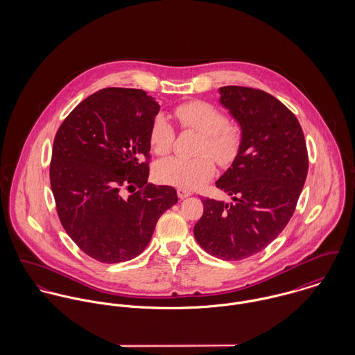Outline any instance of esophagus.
Listing matches in <instances>:
<instances>
[{
  "label": "esophagus",
  "mask_w": 355,
  "mask_h": 355,
  "mask_svg": "<svg viewBox=\"0 0 355 355\" xmlns=\"http://www.w3.org/2000/svg\"><path fill=\"white\" fill-rule=\"evenodd\" d=\"M191 196V193L190 191H187V190H182V189H178V197L180 198V200H184V198H187V197H190Z\"/></svg>",
  "instance_id": "obj_1"
}]
</instances>
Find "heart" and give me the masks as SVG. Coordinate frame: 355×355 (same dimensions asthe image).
<instances>
[{
    "label": "heart",
    "mask_w": 355,
    "mask_h": 355,
    "mask_svg": "<svg viewBox=\"0 0 355 355\" xmlns=\"http://www.w3.org/2000/svg\"><path fill=\"white\" fill-rule=\"evenodd\" d=\"M175 117L183 128L202 134L198 154L211 155L221 166H230L239 155L243 134L242 128L227 121L225 114L214 105L205 101L186 102L175 109ZM175 141V131L164 114H157L150 128V146L157 155L171 152ZM209 155L194 159L169 157L154 166V176L159 183L182 190H194L209 182L216 171Z\"/></svg>",
    "instance_id": "1"
}]
</instances>
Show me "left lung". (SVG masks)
<instances>
[{
  "instance_id": "8db88e82",
  "label": "left lung",
  "mask_w": 355,
  "mask_h": 355,
  "mask_svg": "<svg viewBox=\"0 0 355 355\" xmlns=\"http://www.w3.org/2000/svg\"><path fill=\"white\" fill-rule=\"evenodd\" d=\"M218 94L242 128L243 144L216 182L232 202L202 200L194 236L206 253L236 261L263 250L288 224L309 161L300 121L273 96L242 86L220 87Z\"/></svg>"
}]
</instances>
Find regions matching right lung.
I'll list each match as a JSON object with an SVG mask.
<instances>
[{
	"instance_id": "right-lung-1",
	"label": "right lung",
	"mask_w": 355,
	"mask_h": 355,
	"mask_svg": "<svg viewBox=\"0 0 355 355\" xmlns=\"http://www.w3.org/2000/svg\"><path fill=\"white\" fill-rule=\"evenodd\" d=\"M158 112L144 90L107 87L80 102L55 134L51 187L57 213L69 238L97 261L138 257L161 214L178 202L173 187L148 183ZM124 187L140 190L124 198Z\"/></svg>"
}]
</instances>
